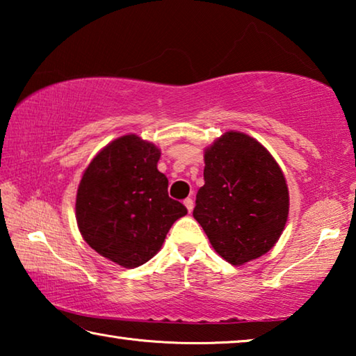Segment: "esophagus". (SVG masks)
Returning <instances> with one entry per match:
<instances>
[{"label": "esophagus", "mask_w": 356, "mask_h": 356, "mask_svg": "<svg viewBox=\"0 0 356 356\" xmlns=\"http://www.w3.org/2000/svg\"><path fill=\"white\" fill-rule=\"evenodd\" d=\"M184 206H185V207H186V210H188V212L191 213L193 206H195V204H193V200H191V197H186V200L184 201Z\"/></svg>", "instance_id": "34e87169"}]
</instances>
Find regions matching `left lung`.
<instances>
[{
	"label": "left lung",
	"mask_w": 356,
	"mask_h": 356,
	"mask_svg": "<svg viewBox=\"0 0 356 356\" xmlns=\"http://www.w3.org/2000/svg\"><path fill=\"white\" fill-rule=\"evenodd\" d=\"M204 186L195 220L213 250L232 265L261 257L278 242L289 215L281 168L261 143L226 131L204 152Z\"/></svg>",
	"instance_id": "left-lung-1"
}]
</instances>
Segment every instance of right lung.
Returning a JSON list of instances; mask_svg holds the SVG:
<instances>
[{
	"label": "right lung",
	"instance_id": "add662e5",
	"mask_svg": "<svg viewBox=\"0 0 356 356\" xmlns=\"http://www.w3.org/2000/svg\"><path fill=\"white\" fill-rule=\"evenodd\" d=\"M155 144L120 136L94 156L78 185L75 210L83 238L125 268L152 259L172 222L186 215L184 204L168 196Z\"/></svg>",
	"mask_w": 356,
	"mask_h": 356
}]
</instances>
